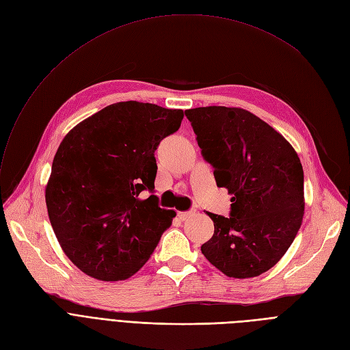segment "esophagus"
Returning <instances> with one entry per match:
<instances>
[{"instance_id": "1", "label": "esophagus", "mask_w": 350, "mask_h": 350, "mask_svg": "<svg viewBox=\"0 0 350 350\" xmlns=\"http://www.w3.org/2000/svg\"><path fill=\"white\" fill-rule=\"evenodd\" d=\"M195 212H196L195 209H191V211H187V212H178V216L182 221H185V219H189L191 216H193Z\"/></svg>"}]
</instances>
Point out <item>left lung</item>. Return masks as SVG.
Returning <instances> with one entry per match:
<instances>
[{"instance_id":"left-lung-1","label":"left lung","mask_w":350,"mask_h":350,"mask_svg":"<svg viewBox=\"0 0 350 350\" xmlns=\"http://www.w3.org/2000/svg\"><path fill=\"white\" fill-rule=\"evenodd\" d=\"M216 185L232 193L228 218L206 212L205 258L229 278H254L286 254L304 219V168L292 145L242 108L185 111Z\"/></svg>"}]
</instances>
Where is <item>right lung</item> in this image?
Returning a JSON list of instances; mask_svg holds the SVG:
<instances>
[{
	"mask_svg": "<svg viewBox=\"0 0 350 350\" xmlns=\"http://www.w3.org/2000/svg\"><path fill=\"white\" fill-rule=\"evenodd\" d=\"M182 118V109L118 103L62 139L45 201L62 251L84 273L107 282L132 276L171 226L176 212L159 208L154 195L155 151Z\"/></svg>",
	"mask_w": 350,
	"mask_h": 350,
	"instance_id": "1",
	"label": "right lung"
}]
</instances>
